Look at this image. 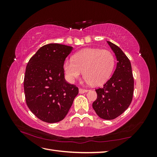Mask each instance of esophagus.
Returning a JSON list of instances; mask_svg holds the SVG:
<instances>
[{
    "label": "esophagus",
    "mask_w": 157,
    "mask_h": 157,
    "mask_svg": "<svg viewBox=\"0 0 157 157\" xmlns=\"http://www.w3.org/2000/svg\"><path fill=\"white\" fill-rule=\"evenodd\" d=\"M88 90L83 89V88H79V93L80 94H84L85 92H87Z\"/></svg>",
    "instance_id": "34e87169"
}]
</instances>
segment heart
Wrapping results in <instances>:
<instances>
[{"label": "heart", "instance_id": "obj_1", "mask_svg": "<svg viewBox=\"0 0 157 157\" xmlns=\"http://www.w3.org/2000/svg\"><path fill=\"white\" fill-rule=\"evenodd\" d=\"M115 67V57L110 51L87 48L67 59L63 64L64 71L70 82L78 78L82 71L84 80L88 84L99 85L110 77Z\"/></svg>", "mask_w": 157, "mask_h": 157}]
</instances>
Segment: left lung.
I'll return each instance as SVG.
<instances>
[{
	"label": "left lung",
	"mask_w": 157,
	"mask_h": 157,
	"mask_svg": "<svg viewBox=\"0 0 157 157\" xmlns=\"http://www.w3.org/2000/svg\"><path fill=\"white\" fill-rule=\"evenodd\" d=\"M107 43L115 54L118 62L111 78L103 88L96 90L98 96L92 107L101 118L113 120L120 116L130 105L134 80L128 57L119 47L109 41Z\"/></svg>",
	"instance_id": "8db88e82"
}]
</instances>
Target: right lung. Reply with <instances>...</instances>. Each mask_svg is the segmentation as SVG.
<instances>
[{
    "instance_id": "add662e5",
    "label": "right lung",
    "mask_w": 157,
    "mask_h": 157,
    "mask_svg": "<svg viewBox=\"0 0 157 157\" xmlns=\"http://www.w3.org/2000/svg\"><path fill=\"white\" fill-rule=\"evenodd\" d=\"M73 49L59 44L44 45L27 65L23 81L26 103L42 121H62L78 94V87L64 77L63 64Z\"/></svg>"
}]
</instances>
